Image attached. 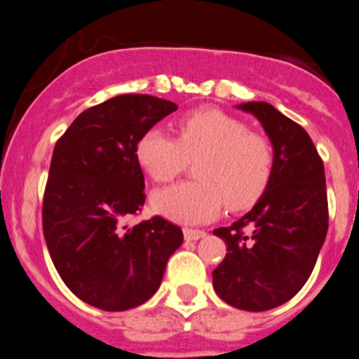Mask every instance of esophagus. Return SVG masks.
<instances>
[{
	"mask_svg": "<svg viewBox=\"0 0 359 359\" xmlns=\"http://www.w3.org/2000/svg\"><path fill=\"white\" fill-rule=\"evenodd\" d=\"M205 235H207V233H205L203 229H191V228L184 229V236H186V240H200L203 238Z\"/></svg>",
	"mask_w": 359,
	"mask_h": 359,
	"instance_id": "1",
	"label": "esophagus"
}]
</instances>
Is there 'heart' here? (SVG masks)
<instances>
[{"label": "heart", "instance_id": "obj_1", "mask_svg": "<svg viewBox=\"0 0 359 359\" xmlns=\"http://www.w3.org/2000/svg\"><path fill=\"white\" fill-rule=\"evenodd\" d=\"M179 140L151 128L137 144V159L156 182H172L194 161L200 180L159 191L156 210L182 224H198L219 214L249 208L263 196L273 173V147L264 135L247 130L238 117L217 109L187 114L177 124Z\"/></svg>", "mask_w": 359, "mask_h": 359}]
</instances>
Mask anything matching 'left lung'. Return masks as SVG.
Returning a JSON list of instances; mask_svg holds the SVG:
<instances>
[{"mask_svg":"<svg viewBox=\"0 0 359 359\" xmlns=\"http://www.w3.org/2000/svg\"><path fill=\"white\" fill-rule=\"evenodd\" d=\"M273 145V173L252 210L214 229L226 256L212 272L226 304L249 312L286 304L304 287L328 231L325 165L307 131L264 102L238 105Z\"/></svg>","mask_w":359,"mask_h":359,"instance_id":"left-lung-1","label":"left lung"}]
</instances>
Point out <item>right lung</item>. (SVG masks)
<instances>
[{
	"label": "right lung",
	"mask_w": 359,
	"mask_h": 359,
	"mask_svg": "<svg viewBox=\"0 0 359 359\" xmlns=\"http://www.w3.org/2000/svg\"><path fill=\"white\" fill-rule=\"evenodd\" d=\"M175 110L156 96H116L83 110L55 142L41 207L45 242L62 283L93 307L145 304L182 243V229L159 215L124 224L145 201L138 140Z\"/></svg>",
	"instance_id": "add662e5"
}]
</instances>
